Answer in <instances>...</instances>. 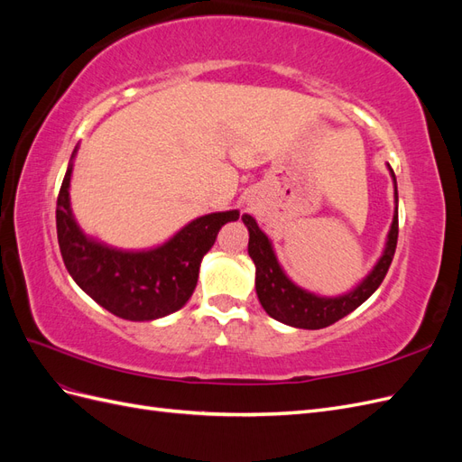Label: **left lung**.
<instances>
[{
    "label": "left lung",
    "instance_id": "left-lung-1",
    "mask_svg": "<svg viewBox=\"0 0 462 462\" xmlns=\"http://www.w3.org/2000/svg\"><path fill=\"white\" fill-rule=\"evenodd\" d=\"M389 167V173L393 177L395 189V214L387 233L385 248L375 262L372 272L362 279V282L345 295L339 297H321L316 292L306 291L292 283L289 275L283 272L282 263L277 262L275 250L272 241L268 239L253 216L245 214L243 221L248 229V254L256 265V295L262 309L268 312L273 319L282 321L291 328L299 329H321L328 328L335 321L345 318L356 310L358 306L368 300L375 289L382 285L383 277L389 270L391 260H393L399 236V194H397V179L393 170Z\"/></svg>",
    "mask_w": 462,
    "mask_h": 462
}]
</instances>
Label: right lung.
<instances>
[{"label":"right lung","instance_id":"obj_1","mask_svg":"<svg viewBox=\"0 0 462 462\" xmlns=\"http://www.w3.org/2000/svg\"><path fill=\"white\" fill-rule=\"evenodd\" d=\"M73 150L55 209L58 241L67 272L90 299L123 319L152 321L183 309L199 282L200 262L219 229L239 219V209L192 219L170 241L148 250H121L96 241L73 216Z\"/></svg>","mask_w":462,"mask_h":462}]
</instances>
